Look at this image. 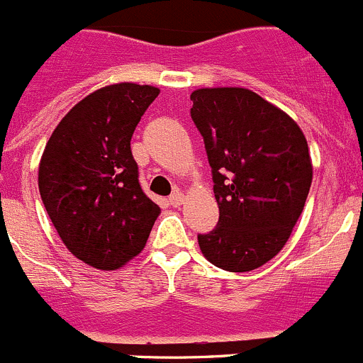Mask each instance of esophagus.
<instances>
[{
    "instance_id": "34e87169",
    "label": "esophagus",
    "mask_w": 363,
    "mask_h": 363,
    "mask_svg": "<svg viewBox=\"0 0 363 363\" xmlns=\"http://www.w3.org/2000/svg\"><path fill=\"white\" fill-rule=\"evenodd\" d=\"M168 202H170V206H172V207H179V206H182V203H184V195H182L181 191L172 193V195L168 196Z\"/></svg>"
}]
</instances>
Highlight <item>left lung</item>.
I'll return each instance as SVG.
<instances>
[{
  "instance_id": "left-lung-1",
  "label": "left lung",
  "mask_w": 363,
  "mask_h": 363,
  "mask_svg": "<svg viewBox=\"0 0 363 363\" xmlns=\"http://www.w3.org/2000/svg\"><path fill=\"white\" fill-rule=\"evenodd\" d=\"M191 101L220 207L216 227L199 234L200 250L225 271L257 269L284 248L303 211L307 140L289 115L246 88H200Z\"/></svg>"
}]
</instances>
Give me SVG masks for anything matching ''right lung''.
I'll list each match as a JSON object with an SVG mask.
<instances>
[{"mask_svg":"<svg viewBox=\"0 0 363 363\" xmlns=\"http://www.w3.org/2000/svg\"><path fill=\"white\" fill-rule=\"evenodd\" d=\"M157 94L149 84L101 88L62 118L42 154V203L67 248L97 269H118L138 255L160 214L131 152Z\"/></svg>","mask_w":363,"mask_h":363,"instance_id":"right-lung-1","label":"right lung"}]
</instances>
